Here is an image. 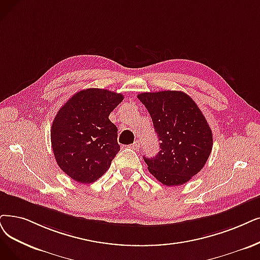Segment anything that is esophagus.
I'll use <instances>...</instances> for the list:
<instances>
[{
  "label": "esophagus",
  "instance_id": "esophagus-1",
  "mask_svg": "<svg viewBox=\"0 0 260 260\" xmlns=\"http://www.w3.org/2000/svg\"><path fill=\"white\" fill-rule=\"evenodd\" d=\"M140 145H141L140 141L137 140V141H134V143L131 145V147L134 148V149H139V148H140Z\"/></svg>",
  "mask_w": 260,
  "mask_h": 260
}]
</instances>
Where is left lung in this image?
Wrapping results in <instances>:
<instances>
[{
  "mask_svg": "<svg viewBox=\"0 0 260 260\" xmlns=\"http://www.w3.org/2000/svg\"><path fill=\"white\" fill-rule=\"evenodd\" d=\"M140 101L150 114L160 141L155 157H144L148 171L162 184L188 182L208 160L212 132L193 99L179 90L142 92Z\"/></svg>",
  "mask_w": 260,
  "mask_h": 260,
  "instance_id": "obj_1",
  "label": "left lung"
}]
</instances>
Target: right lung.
I'll use <instances>...</instances> for the list:
<instances>
[{"label": "right lung", "mask_w": 260, "mask_h": 260, "mask_svg": "<svg viewBox=\"0 0 260 260\" xmlns=\"http://www.w3.org/2000/svg\"><path fill=\"white\" fill-rule=\"evenodd\" d=\"M123 100L121 94L101 88L78 91L59 109L51 127L55 160L65 174L80 183L99 179L120 146L117 127L109 115Z\"/></svg>", "instance_id": "obj_1"}]
</instances>
